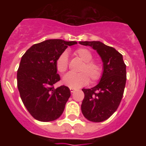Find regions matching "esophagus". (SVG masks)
<instances>
[{
	"mask_svg": "<svg viewBox=\"0 0 146 146\" xmlns=\"http://www.w3.org/2000/svg\"><path fill=\"white\" fill-rule=\"evenodd\" d=\"M75 91H76V89L72 88H70V91H71V93H74Z\"/></svg>",
	"mask_w": 146,
	"mask_h": 146,
	"instance_id": "obj_1",
	"label": "esophagus"
}]
</instances>
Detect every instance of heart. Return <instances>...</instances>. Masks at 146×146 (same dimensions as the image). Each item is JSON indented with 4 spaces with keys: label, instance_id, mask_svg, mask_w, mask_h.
<instances>
[{
    "label": "heart",
    "instance_id": "b5f03b06",
    "mask_svg": "<svg viewBox=\"0 0 146 146\" xmlns=\"http://www.w3.org/2000/svg\"><path fill=\"white\" fill-rule=\"evenodd\" d=\"M74 55L83 61L79 69L80 73H69L63 78V83L70 88H80L90 82L95 83L101 79L103 74V66L99 62L92 60L93 55L87 48L80 47L74 50ZM55 67L58 72L64 74L68 69L69 60L66 52L60 54L55 61Z\"/></svg>",
    "mask_w": 146,
    "mask_h": 146
}]
</instances>
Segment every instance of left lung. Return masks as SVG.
I'll return each instance as SVG.
<instances>
[{"label":"left lung","mask_w":146,"mask_h":146,"mask_svg":"<svg viewBox=\"0 0 146 146\" xmlns=\"http://www.w3.org/2000/svg\"><path fill=\"white\" fill-rule=\"evenodd\" d=\"M96 50L103 61V74L99 84L82 89L85 96L81 110L88 121L102 122L116 111L123 97L126 81L123 56L112 47L100 42H79Z\"/></svg>","instance_id":"left-lung-1"}]
</instances>
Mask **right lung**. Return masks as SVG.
<instances>
[{"label": "right lung", "instance_id": "right-lung-1", "mask_svg": "<svg viewBox=\"0 0 146 146\" xmlns=\"http://www.w3.org/2000/svg\"><path fill=\"white\" fill-rule=\"evenodd\" d=\"M77 42L49 39L35 44L23 55L17 70V88L23 104L35 119L55 121L61 115L71 96L65 86L55 88L60 80L55 61L68 46Z\"/></svg>", "mask_w": 146, "mask_h": 146}]
</instances>
